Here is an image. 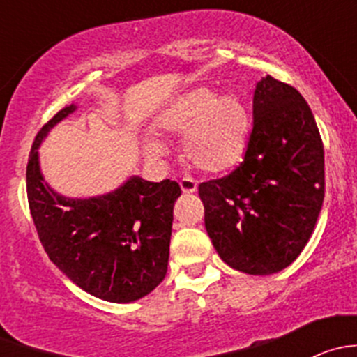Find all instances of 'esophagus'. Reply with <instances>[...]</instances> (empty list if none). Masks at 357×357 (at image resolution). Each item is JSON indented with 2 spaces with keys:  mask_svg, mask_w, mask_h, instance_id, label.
I'll return each mask as SVG.
<instances>
[{
  "mask_svg": "<svg viewBox=\"0 0 357 357\" xmlns=\"http://www.w3.org/2000/svg\"><path fill=\"white\" fill-rule=\"evenodd\" d=\"M179 186H181L183 193H195L197 192V181H193L192 178H183L179 181Z\"/></svg>",
  "mask_w": 357,
  "mask_h": 357,
  "instance_id": "34e87169",
  "label": "esophagus"
}]
</instances>
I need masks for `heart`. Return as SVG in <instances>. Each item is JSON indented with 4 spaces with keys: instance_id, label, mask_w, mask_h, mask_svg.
<instances>
[{
    "instance_id": "1",
    "label": "heart",
    "mask_w": 357,
    "mask_h": 357,
    "mask_svg": "<svg viewBox=\"0 0 357 357\" xmlns=\"http://www.w3.org/2000/svg\"><path fill=\"white\" fill-rule=\"evenodd\" d=\"M158 126L169 135H185L183 152L190 164L205 172H221L242 157L250 117L240 96H218L214 89L200 86L169 103L158 117ZM146 150L162 155L164 145L149 142Z\"/></svg>"
}]
</instances>
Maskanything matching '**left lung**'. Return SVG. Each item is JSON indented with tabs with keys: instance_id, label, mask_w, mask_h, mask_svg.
<instances>
[{
	"instance_id": "8db88e82",
	"label": "left lung",
	"mask_w": 357,
	"mask_h": 357,
	"mask_svg": "<svg viewBox=\"0 0 357 357\" xmlns=\"http://www.w3.org/2000/svg\"><path fill=\"white\" fill-rule=\"evenodd\" d=\"M205 229L219 257L247 275L290 266L325 199V150L301 93L271 75L254 91V126L240 165L199 185Z\"/></svg>"
}]
</instances>
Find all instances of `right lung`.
<instances>
[{
  "label": "right lung",
  "instance_id": "obj_1",
  "mask_svg": "<svg viewBox=\"0 0 357 357\" xmlns=\"http://www.w3.org/2000/svg\"><path fill=\"white\" fill-rule=\"evenodd\" d=\"M75 107L53 115L32 143L27 199L36 231L53 264L95 297L132 302L150 294L167 273L176 181L132 176L121 188L93 199H66L43 181L38 146Z\"/></svg>",
  "mask_w": 357,
  "mask_h": 357
}]
</instances>
